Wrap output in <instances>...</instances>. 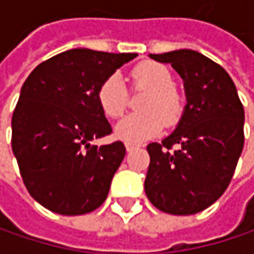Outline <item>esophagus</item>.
Here are the masks:
<instances>
[{
	"label": "esophagus",
	"mask_w": 254,
	"mask_h": 254,
	"mask_svg": "<svg viewBox=\"0 0 254 254\" xmlns=\"http://www.w3.org/2000/svg\"><path fill=\"white\" fill-rule=\"evenodd\" d=\"M125 147H127V151H132L133 148H136V147H139L138 144H135V142H125Z\"/></svg>",
	"instance_id": "obj_1"
}]
</instances>
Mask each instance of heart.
I'll return each mask as SVG.
<instances>
[{
  "label": "heart",
  "mask_w": 254,
  "mask_h": 254,
  "mask_svg": "<svg viewBox=\"0 0 254 254\" xmlns=\"http://www.w3.org/2000/svg\"><path fill=\"white\" fill-rule=\"evenodd\" d=\"M133 86L148 92L139 104V113L130 115L116 125V135L127 142H139L159 135L165 124L175 125L184 112V98L174 86L169 69L154 62L139 63L130 73ZM97 100L103 113L110 119H119L127 109V91L121 73L106 77L97 91Z\"/></svg>",
  "instance_id": "b5f03b06"
}]
</instances>
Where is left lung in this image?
I'll use <instances>...</instances> for the list:
<instances>
[{
    "label": "left lung",
    "instance_id": "left-lung-1",
    "mask_svg": "<svg viewBox=\"0 0 254 254\" xmlns=\"http://www.w3.org/2000/svg\"><path fill=\"white\" fill-rule=\"evenodd\" d=\"M148 57L172 64L184 80L187 106L177 129L147 145L145 194L165 213L194 215L228 188L244 145V109L225 69L206 56L177 50Z\"/></svg>",
    "mask_w": 254,
    "mask_h": 254
}]
</instances>
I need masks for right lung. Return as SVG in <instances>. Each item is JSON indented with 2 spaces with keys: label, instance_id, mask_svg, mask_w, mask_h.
Returning <instances> with one entry per match:
<instances>
[{
  "label": "right lung",
  "instance_id": "1",
  "mask_svg": "<svg viewBox=\"0 0 254 254\" xmlns=\"http://www.w3.org/2000/svg\"><path fill=\"white\" fill-rule=\"evenodd\" d=\"M135 53L73 48L36 66L11 119V148L29 194L45 209L85 215L107 198L125 145L91 144L112 133L98 100L100 83Z\"/></svg>",
  "mask_w": 254,
  "mask_h": 254
}]
</instances>
